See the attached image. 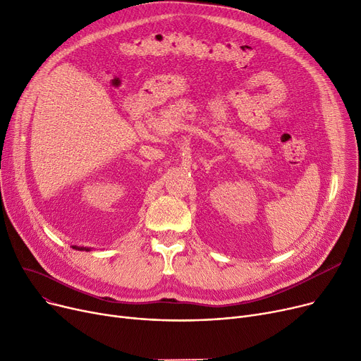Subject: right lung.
<instances>
[{"mask_svg": "<svg viewBox=\"0 0 361 361\" xmlns=\"http://www.w3.org/2000/svg\"><path fill=\"white\" fill-rule=\"evenodd\" d=\"M73 249H75V250H86V252L90 250V249H87V247H79V245H73Z\"/></svg>", "mask_w": 361, "mask_h": 361, "instance_id": "obj_1", "label": "right lung"}]
</instances>
